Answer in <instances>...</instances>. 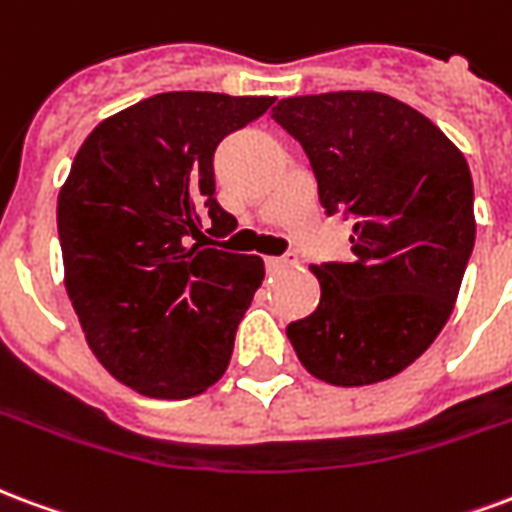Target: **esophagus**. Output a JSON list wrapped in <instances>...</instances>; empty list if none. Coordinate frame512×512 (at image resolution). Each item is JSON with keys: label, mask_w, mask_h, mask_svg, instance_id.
I'll return each instance as SVG.
<instances>
[{"label": "esophagus", "mask_w": 512, "mask_h": 512, "mask_svg": "<svg viewBox=\"0 0 512 512\" xmlns=\"http://www.w3.org/2000/svg\"><path fill=\"white\" fill-rule=\"evenodd\" d=\"M300 261H297V256H272V259H267V270L270 272H286V270H294Z\"/></svg>", "instance_id": "obj_1"}]
</instances>
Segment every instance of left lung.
Wrapping results in <instances>:
<instances>
[{"instance_id":"1","label":"left lung","mask_w":512,"mask_h":512,"mask_svg":"<svg viewBox=\"0 0 512 512\" xmlns=\"http://www.w3.org/2000/svg\"><path fill=\"white\" fill-rule=\"evenodd\" d=\"M272 119L311 158L327 215H352L349 264H311L319 308L286 327L305 371L335 387L401 374L453 313L475 245L464 152L382 92L286 98Z\"/></svg>"}]
</instances>
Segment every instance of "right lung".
<instances>
[{
  "label": "right lung",
  "instance_id": "1",
  "mask_svg": "<svg viewBox=\"0 0 512 512\" xmlns=\"http://www.w3.org/2000/svg\"><path fill=\"white\" fill-rule=\"evenodd\" d=\"M275 98L163 92L100 122L59 190L65 289L92 354L149 398L182 401L218 382L242 313L264 281L259 256L190 245L201 220L229 234L215 201L220 138Z\"/></svg>",
  "mask_w": 512,
  "mask_h": 512
}]
</instances>
